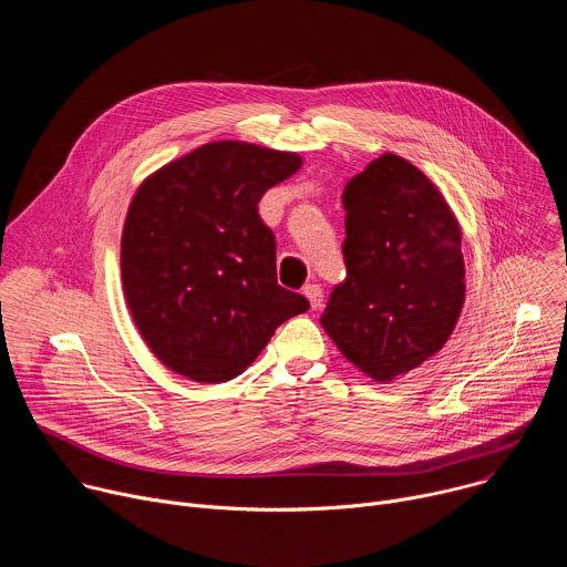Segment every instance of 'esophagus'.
Masks as SVG:
<instances>
[{
  "instance_id": "esophagus-1",
  "label": "esophagus",
  "mask_w": 567,
  "mask_h": 567,
  "mask_svg": "<svg viewBox=\"0 0 567 567\" xmlns=\"http://www.w3.org/2000/svg\"><path fill=\"white\" fill-rule=\"evenodd\" d=\"M302 293H305V298L309 300L311 309H318V307L322 305V289H320L318 285H305Z\"/></svg>"
}]
</instances>
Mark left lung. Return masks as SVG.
<instances>
[{"instance_id": "1", "label": "left lung", "mask_w": 567, "mask_h": 567, "mask_svg": "<svg viewBox=\"0 0 567 567\" xmlns=\"http://www.w3.org/2000/svg\"><path fill=\"white\" fill-rule=\"evenodd\" d=\"M348 278L320 326L374 381L433 357L464 302L462 233L455 215L406 158L381 154L343 193Z\"/></svg>"}]
</instances>
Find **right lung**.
<instances>
[{
  "instance_id": "add662e5",
  "label": "right lung",
  "mask_w": 567,
  "mask_h": 567,
  "mask_svg": "<svg viewBox=\"0 0 567 567\" xmlns=\"http://www.w3.org/2000/svg\"><path fill=\"white\" fill-rule=\"evenodd\" d=\"M300 156L217 141L136 190L121 239L125 300L156 359L199 383L245 372L276 328L309 309L278 285L276 237L258 204Z\"/></svg>"
}]
</instances>
